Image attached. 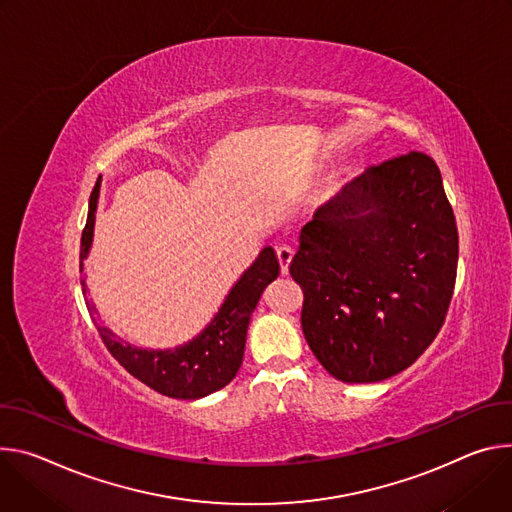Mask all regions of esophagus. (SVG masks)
Listing matches in <instances>:
<instances>
[{
	"label": "esophagus",
	"mask_w": 512,
	"mask_h": 512,
	"mask_svg": "<svg viewBox=\"0 0 512 512\" xmlns=\"http://www.w3.org/2000/svg\"><path fill=\"white\" fill-rule=\"evenodd\" d=\"M293 254H295V250H293L289 244H280V246L276 248V256H278L282 274L289 272V264H291V260H293Z\"/></svg>",
	"instance_id": "34e87169"
}]
</instances>
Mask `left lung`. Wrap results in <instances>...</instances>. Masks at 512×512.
<instances>
[{"label":"left lung","instance_id":"8db88e82","mask_svg":"<svg viewBox=\"0 0 512 512\" xmlns=\"http://www.w3.org/2000/svg\"><path fill=\"white\" fill-rule=\"evenodd\" d=\"M301 325L342 382L409 368L439 333L458 272V227L439 166L419 150L368 166L301 227L289 266Z\"/></svg>","mask_w":512,"mask_h":512}]
</instances>
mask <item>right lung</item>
Here are the masks:
<instances>
[{"mask_svg": "<svg viewBox=\"0 0 512 512\" xmlns=\"http://www.w3.org/2000/svg\"><path fill=\"white\" fill-rule=\"evenodd\" d=\"M101 179V177H99ZM99 179L89 197L87 223L81 236V270L93 242L95 209L99 199ZM280 274V264L272 248H264L256 262L242 274L236 287L225 297L211 323L193 337L189 344L175 350H140L113 335L107 327L97 325L109 354L116 358L134 378L170 399H201L238 374L244 358L246 331L262 291ZM87 291L85 280H81ZM93 313L95 307L87 305Z\"/></svg>", "mask_w": 512, "mask_h": 512, "instance_id": "add662e5", "label": "right lung"}]
</instances>
